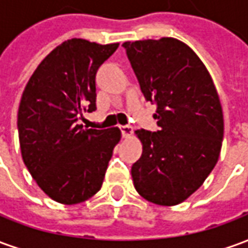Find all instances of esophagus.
<instances>
[{"mask_svg":"<svg viewBox=\"0 0 248 248\" xmlns=\"http://www.w3.org/2000/svg\"><path fill=\"white\" fill-rule=\"evenodd\" d=\"M119 129H121V133H122V135H124V138H129L130 135L133 134V131H134L131 124H124V126H121Z\"/></svg>","mask_w":248,"mask_h":248,"instance_id":"1","label":"esophagus"}]
</instances>
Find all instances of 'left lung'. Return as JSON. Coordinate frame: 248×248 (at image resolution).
<instances>
[{
  "label": "left lung",
  "instance_id": "8db88e82",
  "mask_svg": "<svg viewBox=\"0 0 248 248\" xmlns=\"http://www.w3.org/2000/svg\"><path fill=\"white\" fill-rule=\"evenodd\" d=\"M146 101L156 106L151 133L135 131L143 145L131 166L137 191L149 202L174 206L202 186L217 165L223 113L211 76L199 57L175 38L124 42Z\"/></svg>",
  "mask_w": 248,
  "mask_h": 248
}]
</instances>
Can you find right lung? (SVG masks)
<instances>
[{"mask_svg": "<svg viewBox=\"0 0 248 248\" xmlns=\"http://www.w3.org/2000/svg\"><path fill=\"white\" fill-rule=\"evenodd\" d=\"M118 49L71 38L45 57L30 77L18 108L25 166L46 195L63 204L93 197L102 186L121 131L83 129V113L97 108L95 74Z\"/></svg>", "mask_w": 248, "mask_h": 248, "instance_id": "right-lung-1", "label": "right lung"}]
</instances>
